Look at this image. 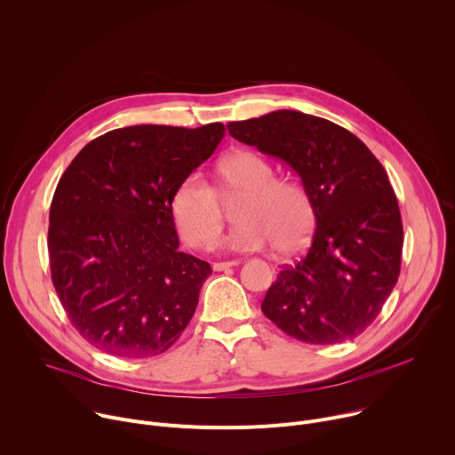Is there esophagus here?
Returning a JSON list of instances; mask_svg holds the SVG:
<instances>
[{
    "label": "esophagus",
    "instance_id": "1",
    "mask_svg": "<svg viewBox=\"0 0 455 455\" xmlns=\"http://www.w3.org/2000/svg\"><path fill=\"white\" fill-rule=\"evenodd\" d=\"M235 265H239V261H237V259H232V261L214 263V265H212V268H214L216 272H221V270H227V268H230V267H235Z\"/></svg>",
    "mask_w": 455,
    "mask_h": 455
}]
</instances>
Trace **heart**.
I'll use <instances>...</instances> for the list:
<instances>
[{"label": "heart", "mask_w": 455, "mask_h": 455, "mask_svg": "<svg viewBox=\"0 0 455 455\" xmlns=\"http://www.w3.org/2000/svg\"><path fill=\"white\" fill-rule=\"evenodd\" d=\"M220 187L209 185L198 172L185 176L171 200V211L181 237L192 246L214 241L223 225V202L243 198L235 211L239 223L223 239L235 251L263 250L274 244L281 255L299 251L315 225V207L304 185L275 178V169L251 151H237L218 165Z\"/></svg>", "instance_id": "1"}]
</instances>
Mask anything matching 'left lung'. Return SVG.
<instances>
[{"label":"left lung","mask_w":455,"mask_h":455,"mask_svg":"<svg viewBox=\"0 0 455 455\" xmlns=\"http://www.w3.org/2000/svg\"><path fill=\"white\" fill-rule=\"evenodd\" d=\"M227 127L235 140L288 164L315 207L311 244L281 270L263 313L306 344L358 337L391 295L402 265V216L385 169L347 129L295 109Z\"/></svg>","instance_id":"1"}]
</instances>
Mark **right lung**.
Listing matches in <instances>:
<instances>
[{
    "label": "right lung",
    "instance_id": "obj_1",
    "mask_svg": "<svg viewBox=\"0 0 455 455\" xmlns=\"http://www.w3.org/2000/svg\"><path fill=\"white\" fill-rule=\"evenodd\" d=\"M223 137L221 122L113 129L60 176L50 205L52 283L93 347L156 356L187 328L212 268L178 250L171 200Z\"/></svg>",
    "mask_w": 455,
    "mask_h": 455
}]
</instances>
